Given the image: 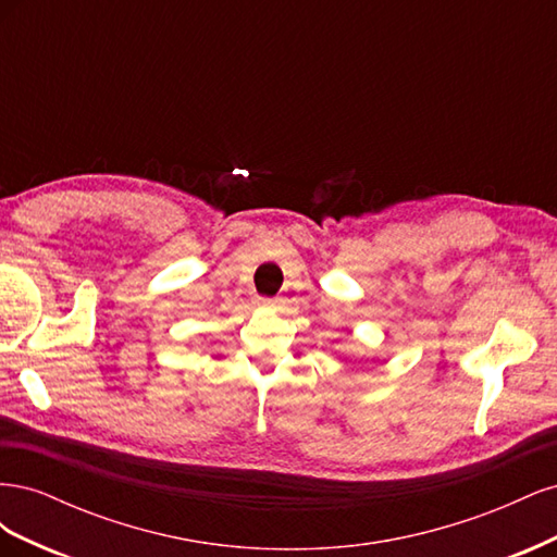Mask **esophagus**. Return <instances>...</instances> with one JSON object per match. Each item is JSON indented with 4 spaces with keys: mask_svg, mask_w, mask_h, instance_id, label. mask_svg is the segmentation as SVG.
<instances>
[{
    "mask_svg": "<svg viewBox=\"0 0 557 557\" xmlns=\"http://www.w3.org/2000/svg\"><path fill=\"white\" fill-rule=\"evenodd\" d=\"M278 301H281L278 297H260L258 305H262V307H276Z\"/></svg>",
    "mask_w": 557,
    "mask_h": 557,
    "instance_id": "1",
    "label": "esophagus"
}]
</instances>
